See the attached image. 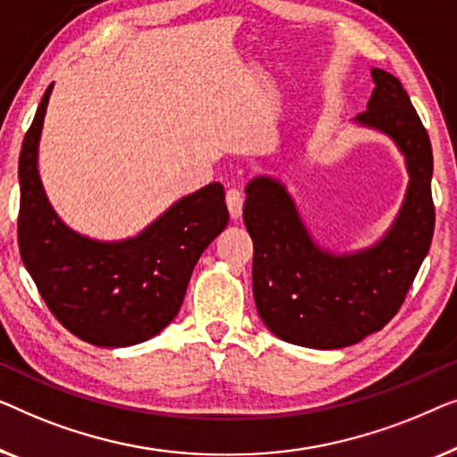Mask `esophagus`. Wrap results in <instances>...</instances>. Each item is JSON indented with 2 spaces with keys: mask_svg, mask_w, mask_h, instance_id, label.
<instances>
[{
  "mask_svg": "<svg viewBox=\"0 0 457 457\" xmlns=\"http://www.w3.org/2000/svg\"><path fill=\"white\" fill-rule=\"evenodd\" d=\"M226 203H228V211H229V217L234 221H237L242 217V196L237 190H229L228 196H226Z\"/></svg>",
  "mask_w": 457,
  "mask_h": 457,
  "instance_id": "1",
  "label": "esophagus"
}]
</instances>
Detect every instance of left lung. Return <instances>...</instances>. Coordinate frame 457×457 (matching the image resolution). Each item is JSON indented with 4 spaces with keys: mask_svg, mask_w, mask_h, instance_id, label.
<instances>
[{
    "mask_svg": "<svg viewBox=\"0 0 457 457\" xmlns=\"http://www.w3.org/2000/svg\"><path fill=\"white\" fill-rule=\"evenodd\" d=\"M370 76L366 112L352 124L387 137L408 171L402 207L378 240L337 253L314 240L284 179L262 173L246 186L256 311L273 336L302 348H348L381 331L400 311L433 240L428 134L402 82L381 68H370Z\"/></svg>",
    "mask_w": 457,
    "mask_h": 457,
    "instance_id": "left-lung-1",
    "label": "left lung"
}]
</instances>
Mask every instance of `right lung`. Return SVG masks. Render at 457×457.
<instances>
[{
  "mask_svg": "<svg viewBox=\"0 0 457 457\" xmlns=\"http://www.w3.org/2000/svg\"><path fill=\"white\" fill-rule=\"evenodd\" d=\"M54 85L45 91L18 159V246L55 319L99 348H128L176 319L204 248L228 228L220 182L182 196L137 236L97 240L62 221L38 173V143Z\"/></svg>",
  "mask_w": 457,
  "mask_h": 457,
  "instance_id": "add662e5",
  "label": "right lung"
}]
</instances>
